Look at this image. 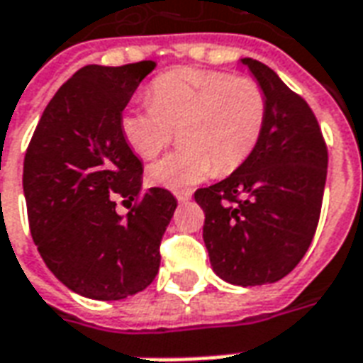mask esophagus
Instances as JSON below:
<instances>
[{
	"label": "esophagus",
	"mask_w": 363,
	"mask_h": 363,
	"mask_svg": "<svg viewBox=\"0 0 363 363\" xmlns=\"http://www.w3.org/2000/svg\"><path fill=\"white\" fill-rule=\"evenodd\" d=\"M190 196H192L190 190H174V198H177L179 202H186V200H190Z\"/></svg>",
	"instance_id": "obj_1"
}]
</instances>
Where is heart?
<instances>
[{
	"instance_id": "1",
	"label": "heart",
	"mask_w": 363,
	"mask_h": 363,
	"mask_svg": "<svg viewBox=\"0 0 363 363\" xmlns=\"http://www.w3.org/2000/svg\"><path fill=\"white\" fill-rule=\"evenodd\" d=\"M150 99L121 113V133L134 154L154 160L181 128L182 147L147 169L154 184L184 189L211 174H229L254 154L265 130L269 101L252 77L182 67L150 86Z\"/></svg>"
}]
</instances>
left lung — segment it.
Returning a JSON list of instances; mask_svg holds the SVG:
<instances>
[{
  "label": "left lung",
  "mask_w": 363,
  "mask_h": 363,
  "mask_svg": "<svg viewBox=\"0 0 363 363\" xmlns=\"http://www.w3.org/2000/svg\"><path fill=\"white\" fill-rule=\"evenodd\" d=\"M264 86L269 113L254 154L225 181L194 192L217 275L257 286L289 275L315 235L327 179V144L300 94L269 67L242 59Z\"/></svg>",
  "instance_id": "1"
}]
</instances>
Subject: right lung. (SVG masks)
<instances>
[{
	"mask_svg": "<svg viewBox=\"0 0 363 363\" xmlns=\"http://www.w3.org/2000/svg\"><path fill=\"white\" fill-rule=\"evenodd\" d=\"M154 67H82L55 92L26 147L23 189L34 244L53 275L86 298L133 296L160 271L177 200L167 189H142V161L119 125ZM119 205L129 209L125 216Z\"/></svg>",
	"mask_w": 363,
	"mask_h": 363,
	"instance_id": "1",
	"label": "right lung"
}]
</instances>
